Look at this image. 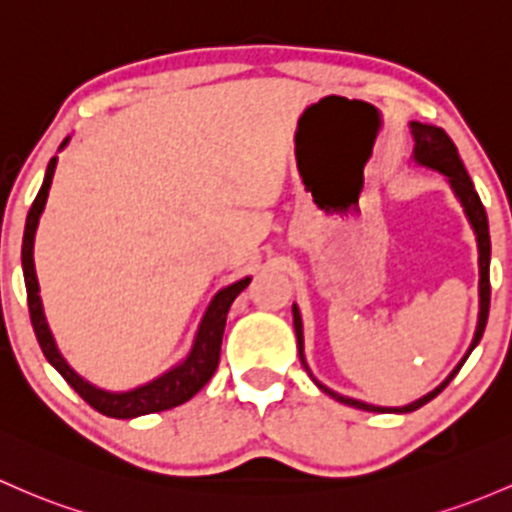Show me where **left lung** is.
<instances>
[{"instance_id":"1","label":"left lung","mask_w":512,"mask_h":512,"mask_svg":"<svg viewBox=\"0 0 512 512\" xmlns=\"http://www.w3.org/2000/svg\"><path fill=\"white\" fill-rule=\"evenodd\" d=\"M410 127H412V137H414V161H417V164H422V166H429V169H437L446 176L449 186L454 188L456 198H459L461 206H464V213H466V218H469L473 233H476L478 274H481V279H478V326H476V333H473L469 353L461 358V363L456 365L454 370H451L449 378H446L444 383L437 387V390H432L429 395L419 397L417 402H410V405H405V407H375V405H368V402L353 400V397L338 395V392L328 390L326 385H321L319 380L311 375L309 365H306V360H304V331H301V316H299L297 304H294L292 306L294 331H297L299 358H301V365L306 368V373H309L311 380H314V383L319 385L321 390L326 392V395H331L333 400L343 402V405H348V407H358V410H365V412H400V414L402 412H414V410H419L422 405H427L429 400H434V397H437L439 392L451 383V378L459 373L461 365L466 363V358H469L473 348L478 346V341H481V336H483V328H486V321H488V306H491V235H488L486 208H483L481 198H478L476 188H473L471 176L466 174L464 161H461V157H459V149H456V144L451 142L449 134H446L441 127L422 125V122H410Z\"/></svg>"}]
</instances>
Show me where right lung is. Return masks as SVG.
Masks as SVG:
<instances>
[{
    "mask_svg": "<svg viewBox=\"0 0 512 512\" xmlns=\"http://www.w3.org/2000/svg\"><path fill=\"white\" fill-rule=\"evenodd\" d=\"M66 144L68 139H63L61 149L66 147ZM56 161H58L56 157L48 161V169H46V176H43L39 196H36L34 206H31L29 215H26L24 242H21V267H24L31 326H34L36 338H39L43 355H46L48 363L63 375V380H66V383L71 385L73 390L78 392L90 407H93V410L105 414V417L132 419V417H142V414L164 412V410H171V407L184 405V402L191 400V397L213 378L220 360V343H223L225 319H228L230 304H233L235 297H238L242 289L250 284V277L240 279V282L230 284V287L220 289V292L215 294L211 304H208L206 314H203L201 326H198L191 353H188L186 360H181L179 365L166 370L164 375L154 378L152 383L139 385L127 392H107V390H100V387L90 385L88 380L80 378L71 365L66 363V358H63L61 351H58L56 341H53V333L46 324V316H43V304L39 297V279H36V270H34L36 228H39V218L43 213V206H46L48 188H51L53 171H56Z\"/></svg>",
    "mask_w": 512,
    "mask_h": 512,
    "instance_id": "right-lung-1",
    "label": "right lung"
}]
</instances>
